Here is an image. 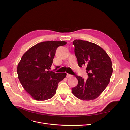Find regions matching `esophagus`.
Listing matches in <instances>:
<instances>
[{"label":"esophagus","mask_w":130,"mask_h":130,"mask_svg":"<svg viewBox=\"0 0 130 130\" xmlns=\"http://www.w3.org/2000/svg\"><path fill=\"white\" fill-rule=\"evenodd\" d=\"M71 76H72L71 75H70V74H69V73H67V75H66L67 78H70Z\"/></svg>","instance_id":"esophagus-1"}]
</instances>
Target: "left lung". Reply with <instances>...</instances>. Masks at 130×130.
Listing matches in <instances>:
<instances>
[{"label": "left lung", "mask_w": 130, "mask_h": 130, "mask_svg": "<svg viewBox=\"0 0 130 130\" xmlns=\"http://www.w3.org/2000/svg\"><path fill=\"white\" fill-rule=\"evenodd\" d=\"M73 44L78 65L86 66L88 78L85 81L76 75L78 84L72 88V92L82 100H94L101 95L110 81L113 71L112 61L105 51L96 44L76 40Z\"/></svg>", "instance_id": "left-lung-1"}]
</instances>
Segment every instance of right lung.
I'll use <instances>...</instances> for the list:
<instances>
[{"mask_svg":"<svg viewBox=\"0 0 130 130\" xmlns=\"http://www.w3.org/2000/svg\"><path fill=\"white\" fill-rule=\"evenodd\" d=\"M65 41L40 43L27 50L17 67L18 78L28 93L35 100L43 101L54 96L59 83L66 73L50 71L55 51Z\"/></svg>","mask_w":130,"mask_h":130,"instance_id":"right-lung-1","label":"right lung"}]
</instances>
